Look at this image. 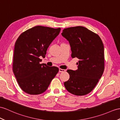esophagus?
Listing matches in <instances>:
<instances>
[{
    "label": "esophagus",
    "mask_w": 120,
    "mask_h": 120,
    "mask_svg": "<svg viewBox=\"0 0 120 120\" xmlns=\"http://www.w3.org/2000/svg\"><path fill=\"white\" fill-rule=\"evenodd\" d=\"M66 70H64V69H59V72H65Z\"/></svg>",
    "instance_id": "esophagus-1"
}]
</instances>
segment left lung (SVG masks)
Instances as JSON below:
<instances>
[{
	"label": "left lung",
	"instance_id": "obj_1",
	"mask_svg": "<svg viewBox=\"0 0 120 120\" xmlns=\"http://www.w3.org/2000/svg\"><path fill=\"white\" fill-rule=\"evenodd\" d=\"M62 36L69 41L72 58L77 57L78 69L68 70L66 90L76 96L89 94L97 85L104 70V45L98 34L82 26L64 29Z\"/></svg>",
	"mask_w": 120,
	"mask_h": 120
}]
</instances>
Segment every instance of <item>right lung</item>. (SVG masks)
Masks as SVG:
<instances>
[{
  "label": "right lung",
  "instance_id": "obj_1",
  "mask_svg": "<svg viewBox=\"0 0 120 120\" xmlns=\"http://www.w3.org/2000/svg\"><path fill=\"white\" fill-rule=\"evenodd\" d=\"M60 28L37 26L23 32L15 43L13 69L20 87L30 95L46 91L58 72L56 67L40 64L49 46L60 34Z\"/></svg>",
  "mask_w": 120,
  "mask_h": 120
}]
</instances>
